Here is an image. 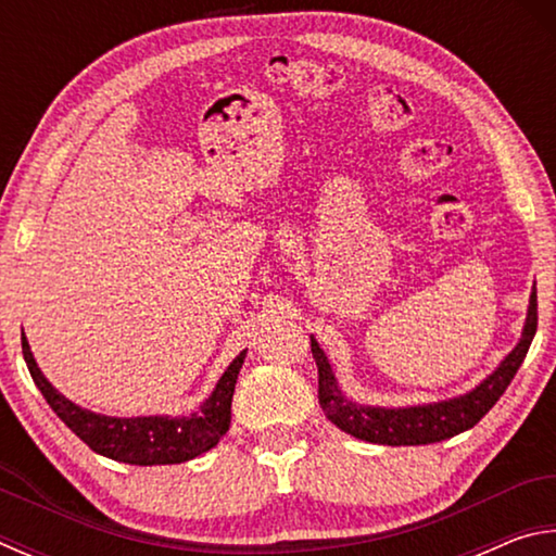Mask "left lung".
Segmentation results:
<instances>
[{"mask_svg": "<svg viewBox=\"0 0 556 556\" xmlns=\"http://www.w3.org/2000/svg\"><path fill=\"white\" fill-rule=\"evenodd\" d=\"M538 331V287H532L530 306L522 326V336L517 345L507 353L501 365L476 384L473 390L456 397L409 404V407H375V404H361L343 394L338 388L336 372L328 363L316 338L312 336V353L318 368V404L333 425L355 439L370 441L382 446H419L437 444L476 427L493 404L503 397L507 384L520 370L530 343Z\"/></svg>", "mask_w": 556, "mask_h": 556, "instance_id": "8db88e82", "label": "left lung"}]
</instances>
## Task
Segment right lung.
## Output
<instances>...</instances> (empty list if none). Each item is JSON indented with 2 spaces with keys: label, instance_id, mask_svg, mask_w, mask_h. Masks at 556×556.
<instances>
[{
  "label": "right lung",
  "instance_id": "obj_1",
  "mask_svg": "<svg viewBox=\"0 0 556 556\" xmlns=\"http://www.w3.org/2000/svg\"><path fill=\"white\" fill-rule=\"evenodd\" d=\"M22 351L26 368H29L36 388L41 390L51 409L59 414L61 421L75 437L100 456H108L119 464L131 466H166L184 464L195 456L211 451L230 429V404L235 382H238L240 368L244 363L242 351L223 372L199 409L181 417H168V414H149V417H108V414L90 412L73 400L65 397L53 384L46 380L36 357L29 348V341L22 333Z\"/></svg>",
  "mask_w": 556,
  "mask_h": 556
}]
</instances>
